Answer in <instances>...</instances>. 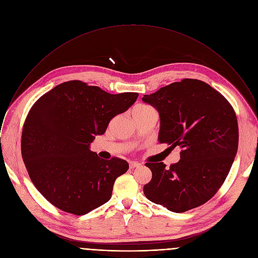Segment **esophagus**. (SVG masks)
<instances>
[{
    "mask_svg": "<svg viewBox=\"0 0 258 258\" xmlns=\"http://www.w3.org/2000/svg\"><path fill=\"white\" fill-rule=\"evenodd\" d=\"M141 165V163H139V162H136V161H132V162H130V168H136V167H139Z\"/></svg>",
    "mask_w": 258,
    "mask_h": 258,
    "instance_id": "1",
    "label": "esophagus"
}]
</instances>
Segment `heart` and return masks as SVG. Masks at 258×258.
Segmentation results:
<instances>
[{
	"mask_svg": "<svg viewBox=\"0 0 258 258\" xmlns=\"http://www.w3.org/2000/svg\"><path fill=\"white\" fill-rule=\"evenodd\" d=\"M150 108H151V107L148 106V105L140 104V105H137V106L134 108L133 112H143V111H145V110H148V109H150Z\"/></svg>",
	"mask_w": 258,
	"mask_h": 258,
	"instance_id": "heart-1",
	"label": "heart"
}]
</instances>
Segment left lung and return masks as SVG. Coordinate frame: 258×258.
<instances>
[{
	"instance_id": "obj_1",
	"label": "left lung",
	"mask_w": 258,
	"mask_h": 258,
	"mask_svg": "<svg viewBox=\"0 0 258 258\" xmlns=\"http://www.w3.org/2000/svg\"><path fill=\"white\" fill-rule=\"evenodd\" d=\"M159 113L158 141L181 148L168 168L146 163L152 179L144 194L172 212H185L212 198L228 176L238 150L236 113L228 100L208 84L192 79L144 95Z\"/></svg>"
}]
</instances>
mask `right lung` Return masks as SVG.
I'll list each match as a JSON object with an SVG mask.
<instances>
[{
    "mask_svg": "<svg viewBox=\"0 0 258 258\" xmlns=\"http://www.w3.org/2000/svg\"><path fill=\"white\" fill-rule=\"evenodd\" d=\"M138 96L112 95L70 81L33 104L22 130L21 154L33 185L50 203L84 215L111 198L114 181L128 163L117 157L101 159L90 145Z\"/></svg>",
    "mask_w": 258,
    "mask_h": 258,
    "instance_id": "right-lung-1",
    "label": "right lung"
}]
</instances>
